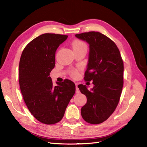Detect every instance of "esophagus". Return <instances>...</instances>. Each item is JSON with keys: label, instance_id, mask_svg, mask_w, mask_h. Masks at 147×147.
<instances>
[{"label": "esophagus", "instance_id": "34e87169", "mask_svg": "<svg viewBox=\"0 0 147 147\" xmlns=\"http://www.w3.org/2000/svg\"><path fill=\"white\" fill-rule=\"evenodd\" d=\"M80 90H79V88H78V84L77 83H76V93H80Z\"/></svg>", "mask_w": 147, "mask_h": 147}]
</instances>
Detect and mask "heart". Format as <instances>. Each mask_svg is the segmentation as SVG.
<instances>
[{
	"mask_svg": "<svg viewBox=\"0 0 147 147\" xmlns=\"http://www.w3.org/2000/svg\"><path fill=\"white\" fill-rule=\"evenodd\" d=\"M72 46H73V49H78L81 47H86V45L83 42L81 41L80 40H74L73 43H72ZM78 72L77 71H74L71 73V76L73 77L77 76Z\"/></svg>",
	"mask_w": 147,
	"mask_h": 147,
	"instance_id": "heart-1",
	"label": "heart"
}]
</instances>
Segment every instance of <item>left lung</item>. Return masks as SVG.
Returning <instances> with one entry per match:
<instances>
[{"mask_svg":"<svg viewBox=\"0 0 147 147\" xmlns=\"http://www.w3.org/2000/svg\"><path fill=\"white\" fill-rule=\"evenodd\" d=\"M75 36L89 44L84 80H92L94 85L91 91L85 85L78 86L87 98L81 114L87 123L98 124L111 116L119 101L123 86V61L115 43L103 34L90 32Z\"/></svg>","mask_w":147,"mask_h":147,"instance_id":"1","label":"left lung"}]
</instances>
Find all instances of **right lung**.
<instances>
[{"instance_id":"add662e5","label":"right lung","mask_w":147,"mask_h":147,"mask_svg":"<svg viewBox=\"0 0 147 147\" xmlns=\"http://www.w3.org/2000/svg\"><path fill=\"white\" fill-rule=\"evenodd\" d=\"M67 35L44 33L24 49L19 65V83L24 101L34 117L45 124L60 121L76 91L74 83L65 80L54 86L51 76L55 55Z\"/></svg>"}]
</instances>
